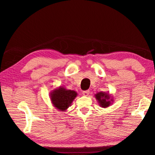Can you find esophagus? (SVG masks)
<instances>
[{
    "mask_svg": "<svg viewBox=\"0 0 155 155\" xmlns=\"http://www.w3.org/2000/svg\"><path fill=\"white\" fill-rule=\"evenodd\" d=\"M89 94H90V90H85L83 91V94L84 96H87L89 95Z\"/></svg>",
    "mask_w": 155,
    "mask_h": 155,
    "instance_id": "34e87169",
    "label": "esophagus"
}]
</instances>
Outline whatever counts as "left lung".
<instances>
[{"mask_svg":"<svg viewBox=\"0 0 155 155\" xmlns=\"http://www.w3.org/2000/svg\"><path fill=\"white\" fill-rule=\"evenodd\" d=\"M96 98L98 100L100 104L102 107H107L109 106V104H111V101H109V96L106 93L103 92H100L96 94ZM112 101V100H111Z\"/></svg>","mask_w":155,"mask_h":155,"instance_id":"obj_1","label":"left lung"}]
</instances>
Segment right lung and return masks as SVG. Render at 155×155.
<instances>
[{"label":"right lung","mask_w":155,"mask_h":155,"mask_svg":"<svg viewBox=\"0 0 155 155\" xmlns=\"http://www.w3.org/2000/svg\"><path fill=\"white\" fill-rule=\"evenodd\" d=\"M77 94L73 90H66L59 87V90H54L51 94V101L57 109L64 111L71 104Z\"/></svg>","instance_id":"right-lung-1"}]
</instances>
